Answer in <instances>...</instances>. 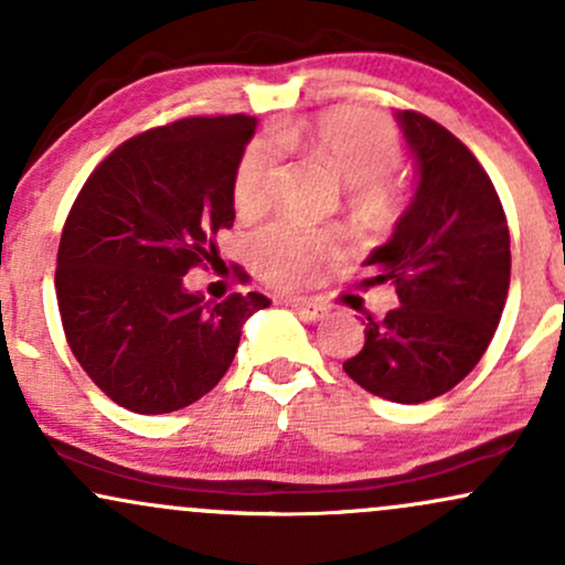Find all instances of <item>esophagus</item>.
<instances>
[{
	"mask_svg": "<svg viewBox=\"0 0 565 565\" xmlns=\"http://www.w3.org/2000/svg\"><path fill=\"white\" fill-rule=\"evenodd\" d=\"M289 305V308L297 310V316L305 321H321L323 316H327V308L319 300H310V297H289V300H284Z\"/></svg>",
	"mask_w": 565,
	"mask_h": 565,
	"instance_id": "1",
	"label": "esophagus"
}]
</instances>
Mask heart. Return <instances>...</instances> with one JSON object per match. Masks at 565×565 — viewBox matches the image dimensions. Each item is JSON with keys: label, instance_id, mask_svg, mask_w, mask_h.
<instances>
[{"label": "heart", "instance_id": "obj_1", "mask_svg": "<svg viewBox=\"0 0 565 565\" xmlns=\"http://www.w3.org/2000/svg\"><path fill=\"white\" fill-rule=\"evenodd\" d=\"M281 151L302 153L332 170L350 188V204L361 215H393L398 193L391 174L401 164V140L382 116L334 108L313 121L278 127L274 140H252L233 174V201L242 215H260L270 206L281 172ZM340 249L337 233L295 223H274L252 238L255 268L276 287H302Z\"/></svg>", "mask_w": 565, "mask_h": 565}]
</instances>
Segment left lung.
Wrapping results in <instances>:
<instances>
[{
	"label": "left lung",
	"mask_w": 565,
	"mask_h": 565,
	"mask_svg": "<svg viewBox=\"0 0 565 565\" xmlns=\"http://www.w3.org/2000/svg\"><path fill=\"white\" fill-rule=\"evenodd\" d=\"M417 188L393 236L366 257L361 287L391 284L398 308L366 319V342L342 369L393 404L449 393L476 369L510 289V231L489 174L446 127L395 114Z\"/></svg>",
	"instance_id": "1"
}]
</instances>
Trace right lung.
<instances>
[{"mask_svg": "<svg viewBox=\"0 0 565 565\" xmlns=\"http://www.w3.org/2000/svg\"><path fill=\"white\" fill-rule=\"evenodd\" d=\"M255 116H193L121 142L71 206L57 246V308L71 353L135 414L191 406L223 380L260 291L206 302L185 289L231 228L233 174Z\"/></svg>", "mask_w": 565, "mask_h": 565, "instance_id": "obj_1", "label": "right lung"}]
</instances>
